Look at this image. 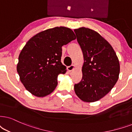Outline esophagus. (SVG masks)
Masks as SVG:
<instances>
[{"label":"esophagus","mask_w":132,"mask_h":132,"mask_svg":"<svg viewBox=\"0 0 132 132\" xmlns=\"http://www.w3.org/2000/svg\"><path fill=\"white\" fill-rule=\"evenodd\" d=\"M74 69H75V66L74 64L71 65V66H68V67L67 68V69L68 70V71H69V72L73 71V70H74Z\"/></svg>","instance_id":"1"}]
</instances>
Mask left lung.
Segmentation results:
<instances>
[{
	"label": "left lung",
	"instance_id": "1",
	"mask_svg": "<svg viewBox=\"0 0 132 132\" xmlns=\"http://www.w3.org/2000/svg\"><path fill=\"white\" fill-rule=\"evenodd\" d=\"M85 62L82 79L75 84L77 96L85 102H94L114 87L120 72L118 58L112 46L99 33L88 28L74 30Z\"/></svg>",
	"mask_w": 132,
	"mask_h": 132
}]
</instances>
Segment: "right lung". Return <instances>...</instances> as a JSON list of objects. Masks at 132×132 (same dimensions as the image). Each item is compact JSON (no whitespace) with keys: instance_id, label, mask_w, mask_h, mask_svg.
<instances>
[{"instance_id":"1","label":"right lung","mask_w":132,"mask_h":132,"mask_svg":"<svg viewBox=\"0 0 132 132\" xmlns=\"http://www.w3.org/2000/svg\"><path fill=\"white\" fill-rule=\"evenodd\" d=\"M76 39L71 29L56 27L38 33L22 49L17 64L21 81L31 94L42 97L53 92L58 76L65 74L62 46Z\"/></svg>"}]
</instances>
